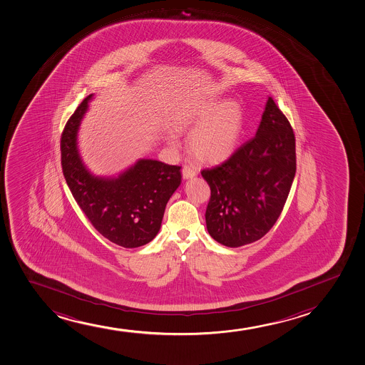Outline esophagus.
<instances>
[{"label": "esophagus", "mask_w": 365, "mask_h": 365, "mask_svg": "<svg viewBox=\"0 0 365 365\" xmlns=\"http://www.w3.org/2000/svg\"><path fill=\"white\" fill-rule=\"evenodd\" d=\"M196 175H197V170L195 168L184 165V168H182V178L184 179H191V178Z\"/></svg>", "instance_id": "obj_1"}]
</instances>
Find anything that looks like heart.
Masks as SVG:
<instances>
[{"label": "heart", "mask_w": 365, "mask_h": 365, "mask_svg": "<svg viewBox=\"0 0 365 365\" xmlns=\"http://www.w3.org/2000/svg\"><path fill=\"white\" fill-rule=\"evenodd\" d=\"M245 125L236 102H205L181 110L170 120L173 130H191L189 148L196 158L218 163L229 158L239 145Z\"/></svg>", "instance_id": "obj_1"}]
</instances>
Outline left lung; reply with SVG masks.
<instances>
[{"label": "left lung", "mask_w": 365, "mask_h": 365, "mask_svg": "<svg viewBox=\"0 0 365 365\" xmlns=\"http://www.w3.org/2000/svg\"><path fill=\"white\" fill-rule=\"evenodd\" d=\"M210 187L205 224L227 247L262 239L284 210L296 174V138L269 97L255 138L219 165L201 172Z\"/></svg>", "instance_id": "8db88e82"}]
</instances>
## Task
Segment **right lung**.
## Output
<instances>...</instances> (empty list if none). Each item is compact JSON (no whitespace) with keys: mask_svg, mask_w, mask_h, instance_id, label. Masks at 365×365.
<instances>
[{"mask_svg":"<svg viewBox=\"0 0 365 365\" xmlns=\"http://www.w3.org/2000/svg\"><path fill=\"white\" fill-rule=\"evenodd\" d=\"M91 97L80 103L61 136L64 179L76 203L101 235L122 247H140L158 234L165 205L180 185L181 167L140 160L114 179L91 175L76 146L80 122Z\"/></svg>","mask_w":365,"mask_h":365,"instance_id":"obj_1","label":"right lung"}]
</instances>
